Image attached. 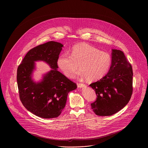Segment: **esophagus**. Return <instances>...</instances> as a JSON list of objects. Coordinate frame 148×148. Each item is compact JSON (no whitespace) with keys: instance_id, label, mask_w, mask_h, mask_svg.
I'll return each instance as SVG.
<instances>
[{"instance_id":"1","label":"esophagus","mask_w":148,"mask_h":148,"mask_svg":"<svg viewBox=\"0 0 148 148\" xmlns=\"http://www.w3.org/2000/svg\"><path fill=\"white\" fill-rule=\"evenodd\" d=\"M77 85L78 88H82V87H84L85 86V85L84 84H82V83H77Z\"/></svg>"}]
</instances>
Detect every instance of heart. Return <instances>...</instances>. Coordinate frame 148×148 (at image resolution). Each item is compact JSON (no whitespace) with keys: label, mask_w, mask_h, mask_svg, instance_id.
Wrapping results in <instances>:
<instances>
[{"label":"heart","mask_w":148,"mask_h":148,"mask_svg":"<svg viewBox=\"0 0 148 148\" xmlns=\"http://www.w3.org/2000/svg\"><path fill=\"white\" fill-rule=\"evenodd\" d=\"M112 64L110 55L87 43L72 47L70 55L64 53L57 60V64L64 74L72 77L79 68L77 76L88 82L99 80L108 72Z\"/></svg>","instance_id":"obj_1"}]
</instances>
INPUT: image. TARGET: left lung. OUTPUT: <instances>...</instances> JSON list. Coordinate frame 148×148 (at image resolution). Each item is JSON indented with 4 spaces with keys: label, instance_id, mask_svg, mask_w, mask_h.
<instances>
[{
    "label": "left lung",
    "instance_id": "8db88e82",
    "mask_svg": "<svg viewBox=\"0 0 148 148\" xmlns=\"http://www.w3.org/2000/svg\"><path fill=\"white\" fill-rule=\"evenodd\" d=\"M112 64L104 77L89 85L97 95L90 104L97 116H112L124 108L133 92V70L124 52L112 49Z\"/></svg>",
    "mask_w": 148,
    "mask_h": 148
}]
</instances>
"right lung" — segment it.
Segmentation results:
<instances>
[{
	"label": "right lung",
	"instance_id": "1",
	"mask_svg": "<svg viewBox=\"0 0 148 148\" xmlns=\"http://www.w3.org/2000/svg\"><path fill=\"white\" fill-rule=\"evenodd\" d=\"M63 45L48 42L30 49L17 70V83L21 101L24 106L34 114L44 118L58 117L63 110L69 92L77 85L58 71L57 60ZM43 61L51 70L44 75L41 82L32 79L35 61Z\"/></svg>",
	"mask_w": 148,
	"mask_h": 148
}]
</instances>
